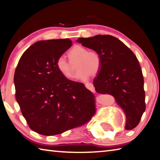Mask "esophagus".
Wrapping results in <instances>:
<instances>
[{
  "mask_svg": "<svg viewBox=\"0 0 160 160\" xmlns=\"http://www.w3.org/2000/svg\"><path fill=\"white\" fill-rule=\"evenodd\" d=\"M85 87L88 89V90H90L91 91H92V92L95 91V90H94V87L92 83H90V82L86 83L85 84Z\"/></svg>",
  "mask_w": 160,
  "mask_h": 160,
  "instance_id": "esophagus-1",
  "label": "esophagus"
}]
</instances>
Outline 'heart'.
<instances>
[{
  "mask_svg": "<svg viewBox=\"0 0 160 160\" xmlns=\"http://www.w3.org/2000/svg\"><path fill=\"white\" fill-rule=\"evenodd\" d=\"M70 62L63 56L57 58L56 67L61 75L66 79L73 78L75 68L72 64L76 63L78 70L76 78L80 80H86L99 72L102 66V58L100 53L97 51H88L85 47L75 45L68 52Z\"/></svg>",
  "mask_w": 160,
  "mask_h": 160,
  "instance_id": "1",
  "label": "heart"
}]
</instances>
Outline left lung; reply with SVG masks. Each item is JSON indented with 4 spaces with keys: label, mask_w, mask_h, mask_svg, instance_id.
Returning a JSON list of instances; mask_svg holds the SVG:
<instances>
[{
    "label": "left lung",
    "mask_w": 160,
    "mask_h": 160,
    "mask_svg": "<svg viewBox=\"0 0 160 160\" xmlns=\"http://www.w3.org/2000/svg\"><path fill=\"white\" fill-rule=\"evenodd\" d=\"M77 42L100 53L102 66L93 81L95 90L114 97L126 114V129H133L145 110L144 79L134 53L112 35L81 37Z\"/></svg>",
    "instance_id": "left-lung-1"
}]
</instances>
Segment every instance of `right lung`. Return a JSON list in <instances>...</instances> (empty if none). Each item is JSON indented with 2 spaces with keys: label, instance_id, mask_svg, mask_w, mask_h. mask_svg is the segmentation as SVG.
<instances>
[{
  "label": "right lung",
  "instance_id": "add662e5",
  "mask_svg": "<svg viewBox=\"0 0 160 160\" xmlns=\"http://www.w3.org/2000/svg\"><path fill=\"white\" fill-rule=\"evenodd\" d=\"M71 45L69 39L37 42L15 69L16 99L29 127L39 134H61L83 126L96 113L93 93L83 83L65 78L56 67Z\"/></svg>",
  "mask_w": 160,
  "mask_h": 160
}]
</instances>
